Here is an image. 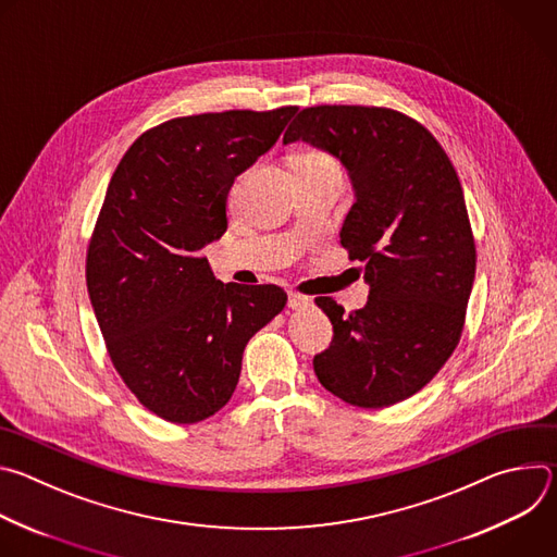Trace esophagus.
<instances>
[{
	"label": "esophagus",
	"instance_id": "34e87169",
	"mask_svg": "<svg viewBox=\"0 0 557 557\" xmlns=\"http://www.w3.org/2000/svg\"><path fill=\"white\" fill-rule=\"evenodd\" d=\"M312 304V299L310 297H304V295H299V293H288V308H293V310H297V308H306V306H310Z\"/></svg>",
	"mask_w": 557,
	"mask_h": 557
}]
</instances>
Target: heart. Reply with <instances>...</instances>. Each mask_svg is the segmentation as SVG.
<instances>
[{
  "label": "heart",
  "mask_w": 557,
  "mask_h": 557,
  "mask_svg": "<svg viewBox=\"0 0 557 557\" xmlns=\"http://www.w3.org/2000/svg\"><path fill=\"white\" fill-rule=\"evenodd\" d=\"M293 170L308 172V170H337L333 158L320 149H304L293 156Z\"/></svg>",
  "instance_id": "heart-1"
}]
</instances>
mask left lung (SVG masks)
Returning a JSON list of instances; mask_svg holds the SVG:
<instances>
[{"label":"left lung","mask_w":557,"mask_h":557,"mask_svg":"<svg viewBox=\"0 0 557 557\" xmlns=\"http://www.w3.org/2000/svg\"><path fill=\"white\" fill-rule=\"evenodd\" d=\"M339 158L355 189L342 247L363 262L370 295L344 314L317 297L333 324L314 355L320 383L357 408H387L428 385L458 346L475 275V245L456 170L414 119L387 108L317 106L288 125Z\"/></svg>","instance_id":"1"}]
</instances>
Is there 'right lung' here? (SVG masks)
<instances>
[{
  "label": "right lung",
  "mask_w": 557,
  "mask_h": 557,
  "mask_svg": "<svg viewBox=\"0 0 557 557\" xmlns=\"http://www.w3.org/2000/svg\"><path fill=\"white\" fill-rule=\"evenodd\" d=\"M297 108L172 119L121 158L86 260L110 359L136 399L170 423L226 406L249 339L286 306L275 284H222L202 249L226 231V196Z\"/></svg>",
  "instance_id": "right-lung-1"
}]
</instances>
